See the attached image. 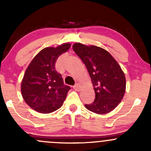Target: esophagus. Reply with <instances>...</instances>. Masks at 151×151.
Segmentation results:
<instances>
[{"label": "esophagus", "instance_id": "esophagus-1", "mask_svg": "<svg viewBox=\"0 0 151 151\" xmlns=\"http://www.w3.org/2000/svg\"><path fill=\"white\" fill-rule=\"evenodd\" d=\"M81 88H82L81 85L79 84V83H77V84L74 86V89L77 91H80V90H81Z\"/></svg>", "mask_w": 151, "mask_h": 151}]
</instances>
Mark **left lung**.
<instances>
[{"label":"left lung","instance_id":"obj_1","mask_svg":"<svg viewBox=\"0 0 151 151\" xmlns=\"http://www.w3.org/2000/svg\"><path fill=\"white\" fill-rule=\"evenodd\" d=\"M74 52L88 69L95 91V100L85 104L88 110L102 115L113 110L123 99L126 91V77L118 62L101 47L73 45Z\"/></svg>","mask_w":151,"mask_h":151}]
</instances>
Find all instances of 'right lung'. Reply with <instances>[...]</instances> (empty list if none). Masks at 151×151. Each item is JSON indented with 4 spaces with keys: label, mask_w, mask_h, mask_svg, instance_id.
Listing matches in <instances>:
<instances>
[{
    "label": "right lung",
    "mask_w": 151,
    "mask_h": 151,
    "mask_svg": "<svg viewBox=\"0 0 151 151\" xmlns=\"http://www.w3.org/2000/svg\"><path fill=\"white\" fill-rule=\"evenodd\" d=\"M71 44L46 47L32 60L21 84L24 100L30 108L40 113L58 109L66 99L69 86L63 83L61 74L55 70L58 58L68 51Z\"/></svg>",
    "instance_id": "right-lung-1"
}]
</instances>
